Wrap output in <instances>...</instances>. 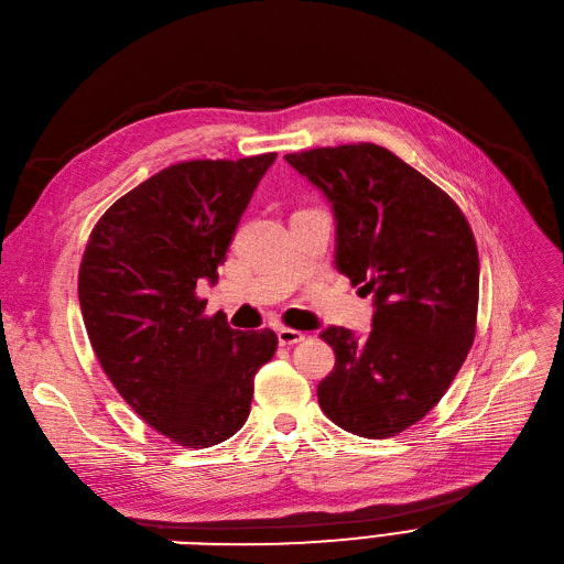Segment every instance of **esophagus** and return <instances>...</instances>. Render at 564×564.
<instances>
[{
	"label": "esophagus",
	"instance_id": "esophagus-1",
	"mask_svg": "<svg viewBox=\"0 0 564 564\" xmlns=\"http://www.w3.org/2000/svg\"><path fill=\"white\" fill-rule=\"evenodd\" d=\"M276 334H279V343H281V346H285V348L297 346V343H302L306 338V334H302L297 329H288V327H281Z\"/></svg>",
	"mask_w": 564,
	"mask_h": 564
}]
</instances>
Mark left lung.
Wrapping results in <instances>:
<instances>
[{"label": "left lung", "mask_w": 564, "mask_h": 564, "mask_svg": "<svg viewBox=\"0 0 564 564\" xmlns=\"http://www.w3.org/2000/svg\"><path fill=\"white\" fill-rule=\"evenodd\" d=\"M285 161L325 193L336 269L373 295V329L327 327L334 371L317 403L343 431L391 437L445 397L475 340L479 256L449 195L373 142L317 147Z\"/></svg>", "instance_id": "8db88e82"}]
</instances>
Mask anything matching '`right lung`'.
Returning a JSON list of instances; mask_svg holds the SVG:
<instances>
[{"label": "right lung", "instance_id": "obj_1", "mask_svg": "<svg viewBox=\"0 0 564 564\" xmlns=\"http://www.w3.org/2000/svg\"><path fill=\"white\" fill-rule=\"evenodd\" d=\"M276 154L184 161L129 191L99 218L78 297L101 369L140 417L173 443L205 449L251 412L253 378L276 334L237 332L195 295L214 283L243 209Z\"/></svg>", "mask_w": 564, "mask_h": 564}]
</instances>
